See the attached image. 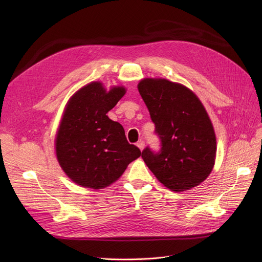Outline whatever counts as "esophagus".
<instances>
[{"instance_id":"34e87169","label":"esophagus","mask_w":262,"mask_h":262,"mask_svg":"<svg viewBox=\"0 0 262 262\" xmlns=\"http://www.w3.org/2000/svg\"><path fill=\"white\" fill-rule=\"evenodd\" d=\"M137 146L139 147L140 150H143V148H144V142H143L142 140H140L138 143H137Z\"/></svg>"}]
</instances>
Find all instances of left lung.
<instances>
[{"label":"left lung","mask_w":262,"mask_h":262,"mask_svg":"<svg viewBox=\"0 0 262 262\" xmlns=\"http://www.w3.org/2000/svg\"><path fill=\"white\" fill-rule=\"evenodd\" d=\"M140 95L160 139L159 152L148 146L141 157L168 189L183 192L211 173L216 153L212 123L198 96L184 85L164 78H144Z\"/></svg>","instance_id":"8db88e82"}]
</instances>
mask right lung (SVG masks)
Wrapping results in <instances>:
<instances>
[{"label": "right lung", "instance_id": "add662e5", "mask_svg": "<svg viewBox=\"0 0 262 262\" xmlns=\"http://www.w3.org/2000/svg\"><path fill=\"white\" fill-rule=\"evenodd\" d=\"M124 87L107 91L92 81L69 100L55 140L57 160L75 184L102 189L116 182L140 149L126 140L120 123L106 114L125 94Z\"/></svg>", "mask_w": 262, "mask_h": 262}]
</instances>
